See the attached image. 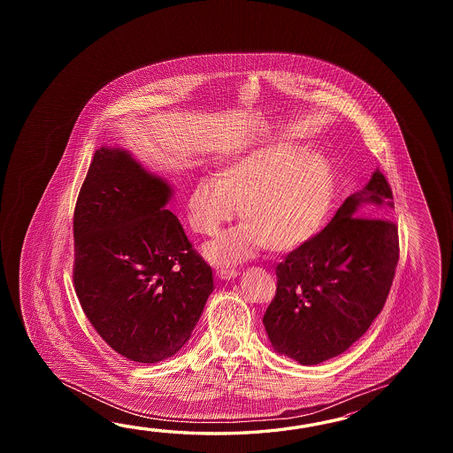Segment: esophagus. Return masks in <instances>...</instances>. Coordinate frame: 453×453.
<instances>
[{
  "label": "esophagus",
  "mask_w": 453,
  "mask_h": 453,
  "mask_svg": "<svg viewBox=\"0 0 453 453\" xmlns=\"http://www.w3.org/2000/svg\"><path fill=\"white\" fill-rule=\"evenodd\" d=\"M217 275L222 280H231L238 277V270L236 269H220L217 272Z\"/></svg>",
  "instance_id": "34e87169"
}]
</instances>
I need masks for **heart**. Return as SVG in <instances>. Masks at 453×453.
Instances as JSON below:
<instances>
[{
  "label": "heart",
  "mask_w": 453,
  "mask_h": 453,
  "mask_svg": "<svg viewBox=\"0 0 453 453\" xmlns=\"http://www.w3.org/2000/svg\"><path fill=\"white\" fill-rule=\"evenodd\" d=\"M334 180L327 160L289 144L252 150L196 181L186 219L199 234H215L236 213L244 222L203 246L215 265L248 259L264 244L273 252L298 250L327 219Z\"/></svg>",
  "instance_id": "1"
}]
</instances>
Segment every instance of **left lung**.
<instances>
[{
	"label": "left lung",
	"instance_id": "8db88e82",
	"mask_svg": "<svg viewBox=\"0 0 453 453\" xmlns=\"http://www.w3.org/2000/svg\"><path fill=\"white\" fill-rule=\"evenodd\" d=\"M390 209L394 194L376 170L324 230L280 262L275 298L262 319L277 353L312 366L366 334L384 308L398 264Z\"/></svg>",
	"mask_w": 453,
	"mask_h": 453
}]
</instances>
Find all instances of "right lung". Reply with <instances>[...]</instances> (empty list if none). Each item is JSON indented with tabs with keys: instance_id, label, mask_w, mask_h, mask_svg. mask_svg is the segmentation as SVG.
I'll use <instances>...</instances> for the list:
<instances>
[{
	"instance_id": "right-lung-1",
	"label": "right lung",
	"mask_w": 453,
	"mask_h": 453,
	"mask_svg": "<svg viewBox=\"0 0 453 453\" xmlns=\"http://www.w3.org/2000/svg\"><path fill=\"white\" fill-rule=\"evenodd\" d=\"M172 188L131 155L100 147L74 209L73 281L86 318L135 363L173 357L212 293L211 265L165 209Z\"/></svg>"
}]
</instances>
